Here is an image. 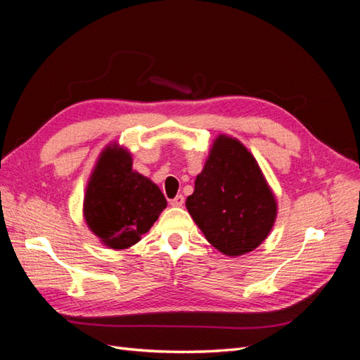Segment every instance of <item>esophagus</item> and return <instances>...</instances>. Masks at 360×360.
<instances>
[{
    "label": "esophagus",
    "instance_id": "34e87169",
    "mask_svg": "<svg viewBox=\"0 0 360 360\" xmlns=\"http://www.w3.org/2000/svg\"><path fill=\"white\" fill-rule=\"evenodd\" d=\"M169 204H171L172 207H181V205L184 204V197H183V195H177L176 198L169 200Z\"/></svg>",
    "mask_w": 360,
    "mask_h": 360
}]
</instances>
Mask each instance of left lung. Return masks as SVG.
<instances>
[{"label": "left lung", "mask_w": 360, "mask_h": 360, "mask_svg": "<svg viewBox=\"0 0 360 360\" xmlns=\"http://www.w3.org/2000/svg\"><path fill=\"white\" fill-rule=\"evenodd\" d=\"M186 209L207 242L226 257H238L266 240L278 202L252 153L238 139L219 135Z\"/></svg>", "instance_id": "8db88e82"}]
</instances>
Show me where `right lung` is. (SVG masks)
I'll return each instance as SVG.
<instances>
[{"label": "right lung", "mask_w": 360, "mask_h": 360, "mask_svg": "<svg viewBox=\"0 0 360 360\" xmlns=\"http://www.w3.org/2000/svg\"><path fill=\"white\" fill-rule=\"evenodd\" d=\"M165 207L158 184L132 168V155L126 148H103L86 184L82 212L90 231L105 246H134Z\"/></svg>", "instance_id": "1"}]
</instances>
